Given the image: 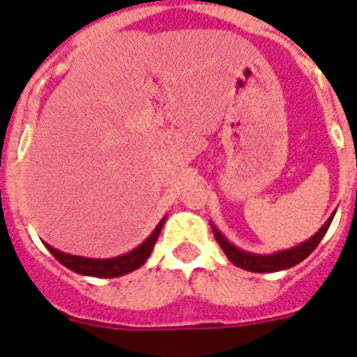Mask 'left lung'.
<instances>
[{"mask_svg":"<svg viewBox=\"0 0 357 357\" xmlns=\"http://www.w3.org/2000/svg\"><path fill=\"white\" fill-rule=\"evenodd\" d=\"M334 214H336V211H334L329 216V220L318 229V232H314L311 238L302 241L301 245L286 248V250L273 252V254H254V252L241 250L239 247H236L234 243H230L229 239L214 227V223H211V227H213L214 238H216L218 245H220L222 250L225 252V255L229 257L230 263L236 264L238 268H243V270H247V272L273 273L280 272V270H288V268H293L295 264L302 263V261L318 247V243L321 241V238L326 236L327 229H329L331 222H333Z\"/></svg>","mask_w":357,"mask_h":357,"instance_id":"obj_1","label":"left lung"}]
</instances>
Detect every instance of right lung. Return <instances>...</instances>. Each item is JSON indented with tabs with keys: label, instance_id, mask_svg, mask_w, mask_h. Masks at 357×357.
I'll list each match as a JSON object with an SVG mask.
<instances>
[{
	"label": "right lung",
	"instance_id": "1",
	"mask_svg": "<svg viewBox=\"0 0 357 357\" xmlns=\"http://www.w3.org/2000/svg\"><path fill=\"white\" fill-rule=\"evenodd\" d=\"M164 222H166V216L159 222V225L153 229L150 236L141 243L139 247H135L134 250L127 252V254L118 255V257H109V259H94V257H84V255H73L66 254V252L56 250L52 245L44 243L46 248L55 255V259L61 264H64L66 268H69L71 272L80 273V275L87 277H105V279H114V277L127 275V273L134 272L137 268L143 266L146 263V259L150 257L151 250L155 247V241L160 234V229H162Z\"/></svg>",
	"mask_w": 357,
	"mask_h": 357
}]
</instances>
